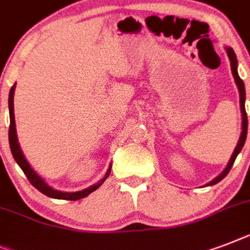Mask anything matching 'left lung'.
<instances>
[{
    "label": "left lung",
    "mask_w": 250,
    "mask_h": 250,
    "mask_svg": "<svg viewBox=\"0 0 250 250\" xmlns=\"http://www.w3.org/2000/svg\"><path fill=\"white\" fill-rule=\"evenodd\" d=\"M227 54H229V58L231 61V70H232V75L235 78V82H236V85L239 88V93H240V109H241V115H243V131H241V136L239 139V143H237L236 148L233 150L232 156H231V160H229V165L227 167L225 168V171L222 172L219 176L211 180L210 183H208V186H214V184H217L222 180V179L225 178L226 175L229 174V170H231V167H232L233 162L236 160L237 154L241 152V149L244 146V143L247 140V132H248V117H247V111H245V86L244 83H243V80L240 79V76L237 74V58H236V54L233 52L231 48H227Z\"/></svg>",
    "instance_id": "left-lung-1"
}]
</instances>
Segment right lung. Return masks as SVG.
<instances>
[{
    "label": "right lung",
    "mask_w": 250,
    "mask_h": 250,
    "mask_svg": "<svg viewBox=\"0 0 250 250\" xmlns=\"http://www.w3.org/2000/svg\"><path fill=\"white\" fill-rule=\"evenodd\" d=\"M14 90H15V85L11 86L9 94V113H10V127H9V143H10V149H11V153H13L14 160L17 161V164L19 165L23 172L25 174L27 179L29 180V183L32 184L37 190H40L41 193H44L45 196L52 198H60V200H70V201H75V200H80V198L86 197L88 194L92 193L93 190H96L98 187L101 186L102 183L105 182L106 178L110 175V171H111V167H109V170L106 172L105 178L102 179L101 182H98L97 184L89 187L84 190H80V192H74V193H68V192H61V190H56L50 188V187L46 184V183L42 180V179L39 176V175L35 172V171L31 168V166L28 165L27 160L23 156V153L21 150V146L18 144V137H17V129H15V119H14Z\"/></svg>",
    "instance_id": "right-lung-1"
}]
</instances>
